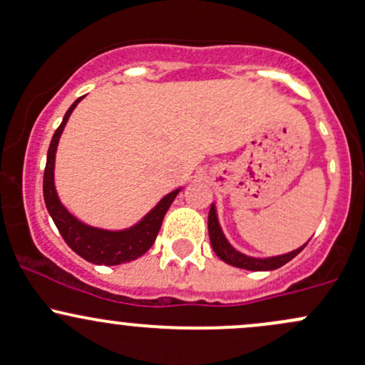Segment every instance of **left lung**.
Listing matches in <instances>:
<instances>
[{
  "label": "left lung",
  "mask_w": 365,
  "mask_h": 365,
  "mask_svg": "<svg viewBox=\"0 0 365 365\" xmlns=\"http://www.w3.org/2000/svg\"><path fill=\"white\" fill-rule=\"evenodd\" d=\"M209 237H210V244H212L215 256H217L219 259L228 262L231 266H237V268L249 269V272H272V269L280 268V266H284L285 262L294 259V257H296L308 244L307 242V244L297 247V249L291 250V252L278 254V256H269V257L247 256V254L235 249V247L228 242L225 231H222L221 225H219L217 209H215L214 202L212 205H210V212H209Z\"/></svg>",
  "instance_id": "left-lung-1"
}]
</instances>
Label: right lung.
Returning <instances> with one entry per match:
<instances>
[{
  "instance_id": "add662e5",
  "label": "right lung",
  "mask_w": 365,
  "mask_h": 365,
  "mask_svg": "<svg viewBox=\"0 0 365 365\" xmlns=\"http://www.w3.org/2000/svg\"><path fill=\"white\" fill-rule=\"evenodd\" d=\"M83 97L74 101L71 108L66 111L62 123L58 125L56 134L52 137L48 155H46L45 175H43V198H45L46 210H48L50 217L56 222L58 233L62 235L66 244L71 247L78 256H81L88 262H93V264H123V262L137 259V257H140L151 249L168 207L172 205V202H174L182 187H178V190L167 193L140 221L123 230H106L90 226L69 212L64 203L61 202V198H58L56 190V174H53V170H56V153L66 123H68L74 108L80 104Z\"/></svg>"
}]
</instances>
